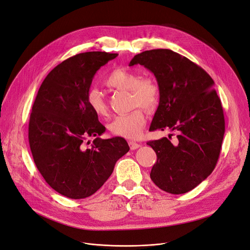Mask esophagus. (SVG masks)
<instances>
[{"label": "esophagus", "mask_w": 250, "mask_h": 250, "mask_svg": "<svg viewBox=\"0 0 250 250\" xmlns=\"http://www.w3.org/2000/svg\"><path fill=\"white\" fill-rule=\"evenodd\" d=\"M128 145H129V148L132 149V150H136V149H138V148L141 147V144L136 143V142H134V141H129V142H128Z\"/></svg>", "instance_id": "obj_1"}]
</instances>
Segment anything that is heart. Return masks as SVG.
<instances>
[{"mask_svg": "<svg viewBox=\"0 0 250 250\" xmlns=\"http://www.w3.org/2000/svg\"><path fill=\"white\" fill-rule=\"evenodd\" d=\"M105 85L117 90H126L132 94L134 107L142 106L153 110L159 102L160 90L158 84L152 78L141 77L133 70L118 67L113 69L105 79ZM86 103L92 112L97 116L107 114V105L97 89H89L86 94ZM146 124V115L141 108L132 112L117 115L109 125L112 135L125 139H137Z\"/></svg>", "mask_w": 250, "mask_h": 250, "instance_id": "b5f03b06", "label": "heart"}]
</instances>
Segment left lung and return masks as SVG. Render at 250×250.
I'll use <instances>...</instances> for the list:
<instances>
[{
  "instance_id": "8db88e82",
  "label": "left lung",
  "mask_w": 250,
  "mask_h": 250,
  "mask_svg": "<svg viewBox=\"0 0 250 250\" xmlns=\"http://www.w3.org/2000/svg\"><path fill=\"white\" fill-rule=\"evenodd\" d=\"M138 63L154 74L160 90L149 130L177 133L175 144L167 138L147 143L157 155L150 177L166 192L186 193L213 172L220 156L225 120L215 83L200 65L170 49L143 51L129 65Z\"/></svg>"
}]
</instances>
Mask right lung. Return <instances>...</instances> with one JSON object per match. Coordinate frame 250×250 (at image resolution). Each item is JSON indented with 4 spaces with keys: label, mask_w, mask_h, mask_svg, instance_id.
I'll list each match as a JSON object with an SVG mask.
<instances>
[{
    "label": "right lung",
    "mask_w": 250,
    "mask_h": 250,
    "mask_svg": "<svg viewBox=\"0 0 250 250\" xmlns=\"http://www.w3.org/2000/svg\"><path fill=\"white\" fill-rule=\"evenodd\" d=\"M117 54L89 51L63 61L43 80L34 100L28 139L34 163L48 186L69 199L95 193L129 150L124 138H96L105 126L86 103L96 72Z\"/></svg>",
    "instance_id": "right-lung-1"
}]
</instances>
